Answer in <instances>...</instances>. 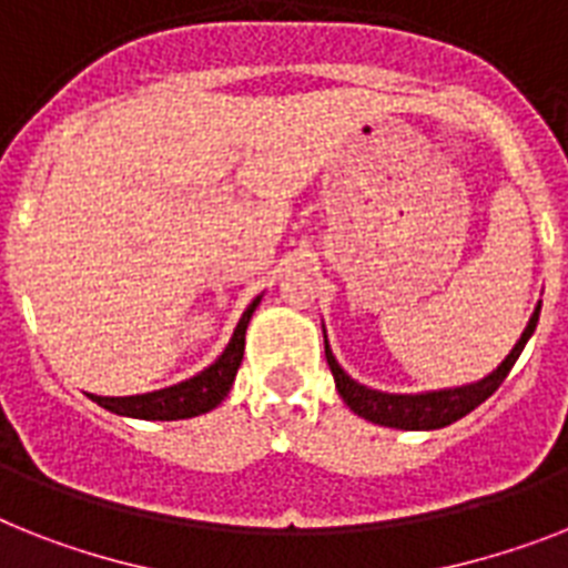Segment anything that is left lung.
Listing matches in <instances>:
<instances>
[{
    "label": "left lung",
    "mask_w": 568,
    "mask_h": 568,
    "mask_svg": "<svg viewBox=\"0 0 568 568\" xmlns=\"http://www.w3.org/2000/svg\"><path fill=\"white\" fill-rule=\"evenodd\" d=\"M540 307L537 302L531 318H528L526 331L517 339V345L510 348L508 357L496 365L494 372L481 377L479 383H467V386L456 388H438V392H420V395H388V392H377V388H368L357 379H351L348 374L342 372V365L336 363V357L331 354V345H327L325 336V357L331 365V374H334L336 392L348 409L359 418L372 420L379 426H392V429H442L449 426L453 420L464 418L467 412H473L479 403H485L487 397L494 395L496 388L503 386V379L508 377V372L514 368V363L519 359L526 342L531 339L534 327L540 322Z\"/></svg>",
    "instance_id": "obj_1"
}]
</instances>
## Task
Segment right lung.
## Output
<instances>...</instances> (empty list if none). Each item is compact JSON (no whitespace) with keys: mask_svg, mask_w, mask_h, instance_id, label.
<instances>
[{"mask_svg":"<svg viewBox=\"0 0 568 568\" xmlns=\"http://www.w3.org/2000/svg\"><path fill=\"white\" fill-rule=\"evenodd\" d=\"M261 304V295L243 311L241 322L234 327L232 339H229L226 351L220 354L209 368L194 374L191 379H182L176 386L159 388V392H148V395H130V397H98L89 395L98 406L115 412V415H126V418L139 420H182L205 415L220 400L229 395V388L234 383V374L241 368L243 345H246V325H250L252 313Z\"/></svg>","mask_w":568,"mask_h":568,"instance_id":"obj_1","label":"right lung"}]
</instances>
